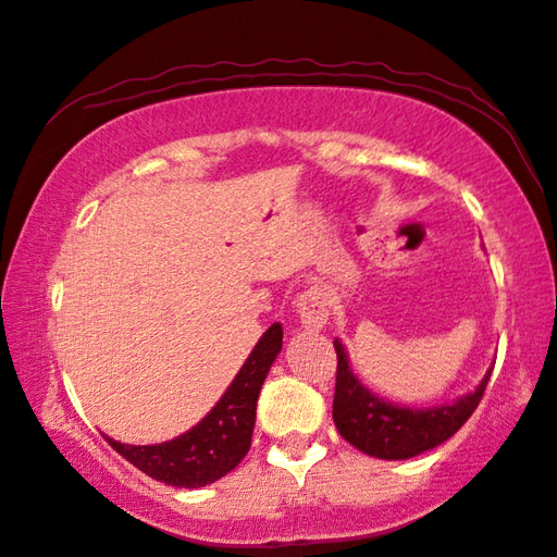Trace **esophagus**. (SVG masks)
<instances>
[{"label": "esophagus", "mask_w": 557, "mask_h": 557, "mask_svg": "<svg viewBox=\"0 0 557 557\" xmlns=\"http://www.w3.org/2000/svg\"><path fill=\"white\" fill-rule=\"evenodd\" d=\"M297 313H299L301 325L306 330H311V333H321V330L327 325V318H330L327 297L318 287L301 292L299 299H297Z\"/></svg>", "instance_id": "34e87169"}]
</instances>
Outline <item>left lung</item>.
Masks as SVG:
<instances>
[{"mask_svg": "<svg viewBox=\"0 0 557 557\" xmlns=\"http://www.w3.org/2000/svg\"><path fill=\"white\" fill-rule=\"evenodd\" d=\"M335 351L333 421L347 443L377 459H411L449 441L479 407L495 363L467 395L435 407H405L375 395L361 383L339 339H335Z\"/></svg>", "mask_w": 557, "mask_h": 557, "instance_id": "left-lung-1", "label": "left lung"}]
</instances>
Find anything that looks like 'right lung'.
<instances>
[{
  "instance_id": "obj_1",
  "label": "right lung",
  "mask_w": 557,
  "mask_h": 557,
  "mask_svg": "<svg viewBox=\"0 0 557 557\" xmlns=\"http://www.w3.org/2000/svg\"><path fill=\"white\" fill-rule=\"evenodd\" d=\"M282 351V325L272 323L230 387L194 429L158 445H128L104 435L116 453L150 479L174 488H203L227 476L251 447L256 405L270 366Z\"/></svg>"
}]
</instances>
